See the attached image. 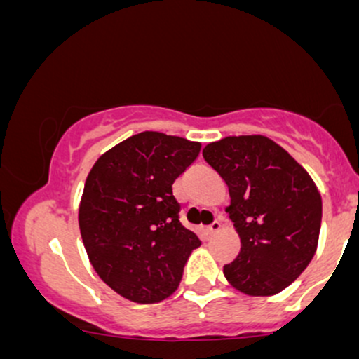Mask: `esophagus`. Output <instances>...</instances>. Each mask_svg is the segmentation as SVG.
<instances>
[{
  "instance_id": "obj_1",
  "label": "esophagus",
  "mask_w": 359,
  "mask_h": 359,
  "mask_svg": "<svg viewBox=\"0 0 359 359\" xmlns=\"http://www.w3.org/2000/svg\"><path fill=\"white\" fill-rule=\"evenodd\" d=\"M221 229V222L219 221H214L211 226H208V228H205V234H209V236H211V234H214V233H217Z\"/></svg>"
}]
</instances>
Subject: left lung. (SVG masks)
I'll list each match as a JSON object with an SVG mask.
<instances>
[{
	"label": "left lung",
	"mask_w": 359,
	"mask_h": 359,
	"mask_svg": "<svg viewBox=\"0 0 359 359\" xmlns=\"http://www.w3.org/2000/svg\"><path fill=\"white\" fill-rule=\"evenodd\" d=\"M231 196L226 209L241 240L224 277L243 294L275 295L307 269L319 240L323 201L312 179L271 140L228 137L203 150Z\"/></svg>",
	"instance_id": "8db88e82"
}]
</instances>
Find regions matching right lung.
I'll return each instance as SVG.
<instances>
[{
    "label": "right lung",
    "instance_id": "add662e5",
    "mask_svg": "<svg viewBox=\"0 0 359 359\" xmlns=\"http://www.w3.org/2000/svg\"><path fill=\"white\" fill-rule=\"evenodd\" d=\"M199 150L201 143L143 131L90 168L79 205L82 243L102 282L128 300L155 304L174 294L201 245L180 222L172 192Z\"/></svg>",
    "mask_w": 359,
    "mask_h": 359
}]
</instances>
